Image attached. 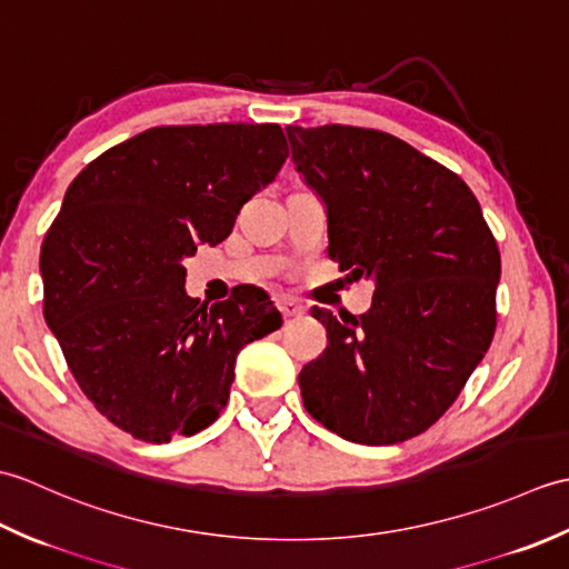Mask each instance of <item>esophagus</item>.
<instances>
[{
    "label": "esophagus",
    "mask_w": 569,
    "mask_h": 569,
    "mask_svg": "<svg viewBox=\"0 0 569 569\" xmlns=\"http://www.w3.org/2000/svg\"><path fill=\"white\" fill-rule=\"evenodd\" d=\"M278 310L283 312V318H298V316H303V306H298L296 300H281V303H278Z\"/></svg>",
    "instance_id": "obj_1"
}]
</instances>
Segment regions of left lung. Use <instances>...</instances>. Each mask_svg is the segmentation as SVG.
<instances>
[{
	"mask_svg": "<svg viewBox=\"0 0 569 569\" xmlns=\"http://www.w3.org/2000/svg\"><path fill=\"white\" fill-rule=\"evenodd\" d=\"M286 134L328 208L330 257L377 283L365 316L310 310L328 347L298 373L303 406L359 445L416 438L493 340L497 239L465 180L393 134L345 124Z\"/></svg>",
	"mask_w": 569,
	"mask_h": 569,
	"instance_id": "8db88e82",
	"label": "left lung"
}]
</instances>
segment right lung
<instances>
[{
    "instance_id": "obj_1",
    "label": "right lung",
    "mask_w": 569,
    "mask_h": 569,
    "mask_svg": "<svg viewBox=\"0 0 569 569\" xmlns=\"http://www.w3.org/2000/svg\"><path fill=\"white\" fill-rule=\"evenodd\" d=\"M286 159L278 124L153 127L70 183L41 247L43 318L82 393L131 438L208 428L239 349L281 328L261 288L200 306L183 259L227 239Z\"/></svg>"
}]
</instances>
